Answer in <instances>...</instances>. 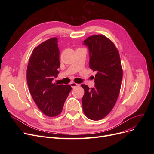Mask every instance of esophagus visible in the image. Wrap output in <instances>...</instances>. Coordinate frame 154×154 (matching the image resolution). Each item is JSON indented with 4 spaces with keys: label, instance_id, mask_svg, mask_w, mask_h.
Returning <instances> with one entry per match:
<instances>
[{
    "label": "esophagus",
    "instance_id": "esophagus-1",
    "mask_svg": "<svg viewBox=\"0 0 154 154\" xmlns=\"http://www.w3.org/2000/svg\"><path fill=\"white\" fill-rule=\"evenodd\" d=\"M70 86H71L72 88H75V87H79V86L80 85L79 84H76V83H75V82H70Z\"/></svg>",
    "mask_w": 154,
    "mask_h": 154
}]
</instances>
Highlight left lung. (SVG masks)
Returning <instances> with one entry per match:
<instances>
[{
  "label": "left lung",
  "instance_id": "left-lung-1",
  "mask_svg": "<svg viewBox=\"0 0 154 154\" xmlns=\"http://www.w3.org/2000/svg\"><path fill=\"white\" fill-rule=\"evenodd\" d=\"M89 50V67L96 71L95 87L85 84L82 109L87 118L99 120L114 108L119 97L123 71L120 55L114 44L103 35H94L84 40Z\"/></svg>",
  "mask_w": 154,
  "mask_h": 154
}]
</instances>
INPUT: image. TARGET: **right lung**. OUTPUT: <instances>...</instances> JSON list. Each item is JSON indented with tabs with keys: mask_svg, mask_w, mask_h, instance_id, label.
<instances>
[{
	"mask_svg": "<svg viewBox=\"0 0 154 154\" xmlns=\"http://www.w3.org/2000/svg\"><path fill=\"white\" fill-rule=\"evenodd\" d=\"M57 38H49L35 47L27 69V81L35 103L45 115L60 114L72 90L70 85H57L52 80L59 73Z\"/></svg>",
	"mask_w": 154,
	"mask_h": 154,
	"instance_id": "add662e5",
	"label": "right lung"
}]
</instances>
